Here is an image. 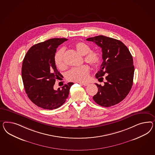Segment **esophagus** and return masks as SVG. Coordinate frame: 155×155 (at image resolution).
Returning a JSON list of instances; mask_svg holds the SVG:
<instances>
[{
    "instance_id": "esophagus-1",
    "label": "esophagus",
    "mask_w": 155,
    "mask_h": 155,
    "mask_svg": "<svg viewBox=\"0 0 155 155\" xmlns=\"http://www.w3.org/2000/svg\"><path fill=\"white\" fill-rule=\"evenodd\" d=\"M80 84H82V85H84V86H88L89 85V84L87 83V82H84V83H80Z\"/></svg>"
}]
</instances>
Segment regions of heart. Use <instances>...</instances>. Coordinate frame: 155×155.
I'll return each mask as SVG.
<instances>
[{"instance_id":"1","label":"heart","mask_w":155,"mask_h":155,"mask_svg":"<svg viewBox=\"0 0 155 155\" xmlns=\"http://www.w3.org/2000/svg\"><path fill=\"white\" fill-rule=\"evenodd\" d=\"M76 50L80 54L84 55V60L91 66L94 67L99 63V54L94 51H91L90 46L84 42H77L74 45ZM65 49H60L54 56V64L59 69L65 67L64 63ZM90 74V69L87 65H84L78 68H72L68 71L66 77L68 80L78 82H84L87 80Z\"/></svg>"}]
</instances>
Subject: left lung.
Segmentation results:
<instances>
[{
    "instance_id": "obj_1",
    "label": "left lung",
    "mask_w": 155,
    "mask_h": 155,
    "mask_svg": "<svg viewBox=\"0 0 155 155\" xmlns=\"http://www.w3.org/2000/svg\"><path fill=\"white\" fill-rule=\"evenodd\" d=\"M101 48L103 61L96 73L98 80L107 81L104 85L96 84L98 91L93 96L97 104L109 107L123 101L130 92L133 83L134 67L132 55L119 40L104 35L86 39Z\"/></svg>"
}]
</instances>
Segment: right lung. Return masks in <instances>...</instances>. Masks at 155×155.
<instances>
[{"instance_id":"1","label":"right lung","mask_w":155,"mask_h":155,"mask_svg":"<svg viewBox=\"0 0 155 155\" xmlns=\"http://www.w3.org/2000/svg\"><path fill=\"white\" fill-rule=\"evenodd\" d=\"M65 38H52L32 46L22 62L21 75L25 92L30 100L45 109L58 108L66 101L72 82L54 89V82L61 77L54 61L56 48Z\"/></svg>"}]
</instances>
